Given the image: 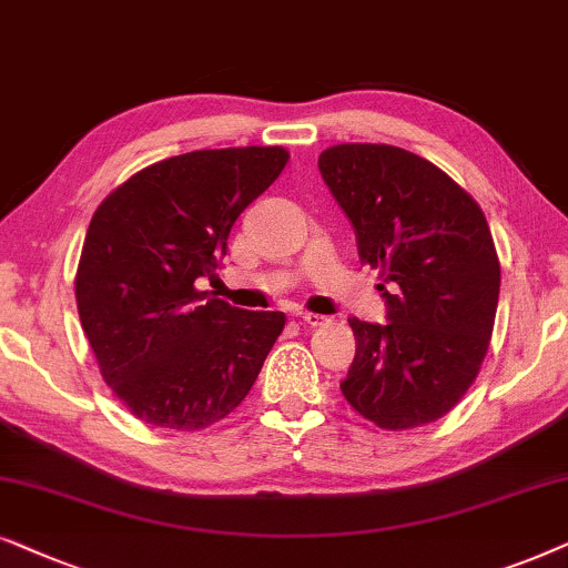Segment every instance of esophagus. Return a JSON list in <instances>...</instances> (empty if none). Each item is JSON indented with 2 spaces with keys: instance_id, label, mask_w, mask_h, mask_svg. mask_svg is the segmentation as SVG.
<instances>
[{
  "instance_id": "obj_1",
  "label": "esophagus",
  "mask_w": 568,
  "mask_h": 568,
  "mask_svg": "<svg viewBox=\"0 0 568 568\" xmlns=\"http://www.w3.org/2000/svg\"><path fill=\"white\" fill-rule=\"evenodd\" d=\"M329 320L322 314H308V312H301V324H306V327H322V324H327Z\"/></svg>"
}]
</instances>
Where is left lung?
<instances>
[{
  "label": "left lung",
  "instance_id": "obj_1",
  "mask_svg": "<svg viewBox=\"0 0 568 568\" xmlns=\"http://www.w3.org/2000/svg\"><path fill=\"white\" fill-rule=\"evenodd\" d=\"M320 173L353 225L361 264L382 267L387 322L347 320L355 358L339 389L363 418L403 430L455 407L486 358L501 267L478 202L426 158L335 145Z\"/></svg>",
  "mask_w": 568,
  "mask_h": 568
}]
</instances>
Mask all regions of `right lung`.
Here are the masks:
<instances>
[{
  "label": "right lung",
  "mask_w": 568,
  "mask_h": 568,
  "mask_svg": "<svg viewBox=\"0 0 568 568\" xmlns=\"http://www.w3.org/2000/svg\"><path fill=\"white\" fill-rule=\"evenodd\" d=\"M285 163L283 148L194 150L134 173L95 210L74 296L105 384L140 420L213 426L260 376L285 314L244 312L196 283Z\"/></svg>",
  "instance_id": "add662e5"
}]
</instances>
